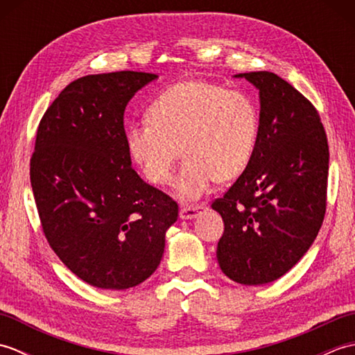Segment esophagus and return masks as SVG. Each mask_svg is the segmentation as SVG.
Returning a JSON list of instances; mask_svg holds the SVG:
<instances>
[{
  "mask_svg": "<svg viewBox=\"0 0 355 355\" xmlns=\"http://www.w3.org/2000/svg\"><path fill=\"white\" fill-rule=\"evenodd\" d=\"M206 209V205H195V206H186L180 209V218L182 220H193L201 210Z\"/></svg>",
  "mask_w": 355,
  "mask_h": 355,
  "instance_id": "esophagus-1",
  "label": "esophagus"
}]
</instances>
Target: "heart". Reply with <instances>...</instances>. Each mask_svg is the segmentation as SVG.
I'll return each instance as SVG.
<instances>
[{
    "mask_svg": "<svg viewBox=\"0 0 355 355\" xmlns=\"http://www.w3.org/2000/svg\"><path fill=\"white\" fill-rule=\"evenodd\" d=\"M259 137V111L243 93L183 80L149 103L146 122L126 130L132 160L150 183L171 182L173 168L186 158L175 180V197L197 201L215 182L238 178L250 164Z\"/></svg>",
    "mask_w": 355,
    "mask_h": 355,
    "instance_id": "b5f03b06",
    "label": "heart"
}]
</instances>
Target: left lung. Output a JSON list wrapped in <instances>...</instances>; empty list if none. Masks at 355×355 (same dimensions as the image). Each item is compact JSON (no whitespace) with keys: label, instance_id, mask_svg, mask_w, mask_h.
Wrapping results in <instances>:
<instances>
[{"label":"left lung","instance_id":"1","mask_svg":"<svg viewBox=\"0 0 355 355\" xmlns=\"http://www.w3.org/2000/svg\"><path fill=\"white\" fill-rule=\"evenodd\" d=\"M259 92V137L250 164L212 209L224 233L216 259L244 285L273 282L308 252L327 209L329 150L313 105L270 71L235 74Z\"/></svg>","mask_w":355,"mask_h":355}]
</instances>
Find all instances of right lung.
I'll list each match as a JSON object with an SVG mask.
<instances>
[{"mask_svg":"<svg viewBox=\"0 0 355 355\" xmlns=\"http://www.w3.org/2000/svg\"><path fill=\"white\" fill-rule=\"evenodd\" d=\"M157 78L141 71L80 78L37 128L30 183L45 238L74 275L97 288L146 281L178 218L177 202L132 169L123 128L128 102Z\"/></svg>","mask_w":355,"mask_h":355,"instance_id":"add662e5","label":"right lung"}]
</instances>
